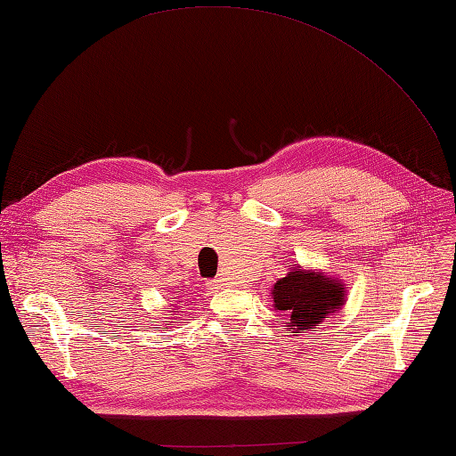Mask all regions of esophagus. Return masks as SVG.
<instances>
[{"label":"esophagus","instance_id":"1","mask_svg":"<svg viewBox=\"0 0 456 456\" xmlns=\"http://www.w3.org/2000/svg\"><path fill=\"white\" fill-rule=\"evenodd\" d=\"M224 288H225V281L221 280V278H217V280L208 283V289H211V291H219V289H224Z\"/></svg>","mask_w":456,"mask_h":456}]
</instances>
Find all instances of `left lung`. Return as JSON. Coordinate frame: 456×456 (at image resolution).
<instances>
[{
  "mask_svg": "<svg viewBox=\"0 0 456 456\" xmlns=\"http://www.w3.org/2000/svg\"><path fill=\"white\" fill-rule=\"evenodd\" d=\"M272 299L288 332L297 336L303 330L319 328L334 313H340L347 301V288L342 280L326 276V272L295 266L273 283Z\"/></svg>",
  "mask_w": 456,
  "mask_h": 456,
  "instance_id": "1",
  "label": "left lung"
}]
</instances>
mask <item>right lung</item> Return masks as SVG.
Returning <instances> with one entry per match:
<instances>
[{
    "label": "right lung",
    "mask_w": 456,
    "mask_h": 456,
    "mask_svg": "<svg viewBox=\"0 0 456 456\" xmlns=\"http://www.w3.org/2000/svg\"><path fill=\"white\" fill-rule=\"evenodd\" d=\"M171 313H176V309H175V311H171Z\"/></svg>",
    "instance_id": "right-lung-1"
}]
</instances>
